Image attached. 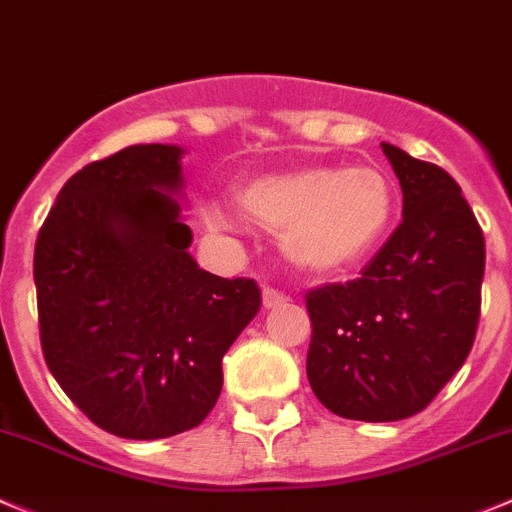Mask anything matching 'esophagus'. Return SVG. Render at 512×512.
I'll use <instances>...</instances> for the list:
<instances>
[{
	"label": "esophagus",
	"instance_id": "1",
	"mask_svg": "<svg viewBox=\"0 0 512 512\" xmlns=\"http://www.w3.org/2000/svg\"><path fill=\"white\" fill-rule=\"evenodd\" d=\"M286 301H289V296L281 294V291H274V289L261 291V304H264V309H276V306L286 304Z\"/></svg>",
	"mask_w": 512,
	"mask_h": 512
}]
</instances>
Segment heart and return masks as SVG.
<instances>
[{"instance_id": "1", "label": "heart", "mask_w": 512, "mask_h": 512, "mask_svg": "<svg viewBox=\"0 0 512 512\" xmlns=\"http://www.w3.org/2000/svg\"><path fill=\"white\" fill-rule=\"evenodd\" d=\"M238 211L279 236L286 259L309 274H337L364 261L387 236L394 218V186L377 165H301L261 173L233 188ZM208 223L233 231L236 218L221 208Z\"/></svg>"}]
</instances>
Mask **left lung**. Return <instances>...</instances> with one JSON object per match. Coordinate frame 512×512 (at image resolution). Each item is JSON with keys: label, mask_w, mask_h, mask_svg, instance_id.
Returning a JSON list of instances; mask_svg holds the SVG:
<instances>
[{"label": "left lung", "mask_w": 512, "mask_h": 512, "mask_svg": "<svg viewBox=\"0 0 512 512\" xmlns=\"http://www.w3.org/2000/svg\"><path fill=\"white\" fill-rule=\"evenodd\" d=\"M402 188V223L362 276L306 296V377L347 420L425 410L465 364L480 319L485 238L460 186L437 165L382 143Z\"/></svg>", "instance_id": "8db88e82"}]
</instances>
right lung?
I'll return each instance as SVG.
<instances>
[{
	"mask_svg": "<svg viewBox=\"0 0 512 512\" xmlns=\"http://www.w3.org/2000/svg\"><path fill=\"white\" fill-rule=\"evenodd\" d=\"M180 145H130L67 180L34 246L47 367L105 432L160 440L201 425L223 354L259 314L251 279L191 256Z\"/></svg>",
	"mask_w": 512,
	"mask_h": 512,
	"instance_id": "obj_1",
	"label": "right lung"
}]
</instances>
